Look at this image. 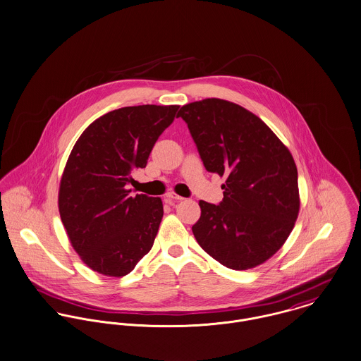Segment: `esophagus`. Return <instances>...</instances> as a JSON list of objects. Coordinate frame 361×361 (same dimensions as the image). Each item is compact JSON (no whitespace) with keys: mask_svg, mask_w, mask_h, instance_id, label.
Wrapping results in <instances>:
<instances>
[{"mask_svg":"<svg viewBox=\"0 0 361 361\" xmlns=\"http://www.w3.org/2000/svg\"><path fill=\"white\" fill-rule=\"evenodd\" d=\"M184 198L183 197H180L178 194H176V192H169L167 195H166V200H167V203H170V204H173V203H176V202H180V200H183Z\"/></svg>","mask_w":361,"mask_h":361,"instance_id":"obj_1","label":"esophagus"}]
</instances>
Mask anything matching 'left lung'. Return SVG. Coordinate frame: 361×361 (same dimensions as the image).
<instances>
[{"label": "left lung", "instance_id": "left-lung-1", "mask_svg": "<svg viewBox=\"0 0 361 361\" xmlns=\"http://www.w3.org/2000/svg\"><path fill=\"white\" fill-rule=\"evenodd\" d=\"M207 171L226 177L220 204L200 200L192 233L200 247L233 270L274 256L295 227L298 169L273 130L250 111L220 98L181 106Z\"/></svg>", "mask_w": 361, "mask_h": 361}]
</instances>
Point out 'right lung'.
Instances as JSON below:
<instances>
[{
	"label": "right lung",
	"mask_w": 361,
	"mask_h": 361,
	"mask_svg": "<svg viewBox=\"0 0 361 361\" xmlns=\"http://www.w3.org/2000/svg\"><path fill=\"white\" fill-rule=\"evenodd\" d=\"M178 105L115 109L92 121L63 169L58 207L84 264L106 277H123L151 250L163 217L161 198L131 197V170L147 166Z\"/></svg>",
	"instance_id": "add662e5"
}]
</instances>
